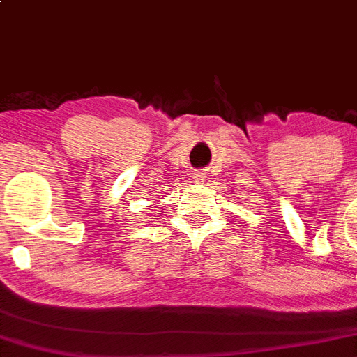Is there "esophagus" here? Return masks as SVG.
<instances>
[{"instance_id":"34e87169","label":"esophagus","mask_w":357,"mask_h":357,"mask_svg":"<svg viewBox=\"0 0 357 357\" xmlns=\"http://www.w3.org/2000/svg\"><path fill=\"white\" fill-rule=\"evenodd\" d=\"M192 178H194V182H203V180L206 178V174L204 172H196Z\"/></svg>"}]
</instances>
